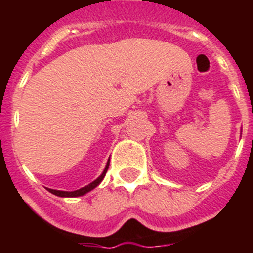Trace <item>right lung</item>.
Here are the masks:
<instances>
[{
	"label": "right lung",
	"instance_id": "obj_1",
	"mask_svg": "<svg viewBox=\"0 0 253 253\" xmlns=\"http://www.w3.org/2000/svg\"><path fill=\"white\" fill-rule=\"evenodd\" d=\"M109 163H110V160L107 161L106 167H105L104 172H102V173L99 176V177L96 178V180L93 181V182H91V184L87 185V186L81 187V189H80V190H76V191H60V190L48 189V191H49V193H51V194H54V195L60 196V198H77V196L84 195V194H87V193H88V191H91V190L95 189V187L97 186V185H99L102 180H104L105 175H106V172H107V169H109Z\"/></svg>",
	"mask_w": 253,
	"mask_h": 253
}]
</instances>
